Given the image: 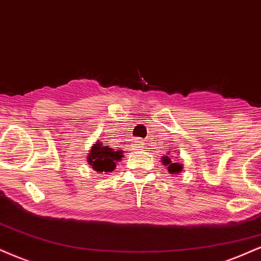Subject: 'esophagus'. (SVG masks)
<instances>
[{
  "instance_id": "esophagus-1",
  "label": "esophagus",
  "mask_w": 261,
  "mask_h": 261,
  "mask_svg": "<svg viewBox=\"0 0 261 261\" xmlns=\"http://www.w3.org/2000/svg\"><path fill=\"white\" fill-rule=\"evenodd\" d=\"M137 143H139V142H137Z\"/></svg>"
}]
</instances>
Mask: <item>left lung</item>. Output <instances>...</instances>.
Segmentation results:
<instances>
[{
    "mask_svg": "<svg viewBox=\"0 0 261 261\" xmlns=\"http://www.w3.org/2000/svg\"><path fill=\"white\" fill-rule=\"evenodd\" d=\"M163 163H164V165H168V170L172 174H177L178 171L182 170V166L178 163H172L170 158H168L166 155L163 156Z\"/></svg>",
    "mask_w": 261,
    "mask_h": 261,
    "instance_id": "obj_1",
    "label": "left lung"
}]
</instances>
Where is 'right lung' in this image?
Masks as SVG:
<instances>
[{
	"label": "right lung",
	"instance_id": "obj_1",
	"mask_svg": "<svg viewBox=\"0 0 261 261\" xmlns=\"http://www.w3.org/2000/svg\"><path fill=\"white\" fill-rule=\"evenodd\" d=\"M122 150H114L111 147L103 146L99 141H97L95 146L90 150L87 156V162L92 168L98 172H109L115 169V162L120 161Z\"/></svg>",
	"mask_w": 261,
	"mask_h": 261
}]
</instances>
